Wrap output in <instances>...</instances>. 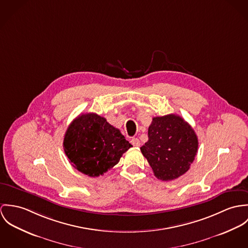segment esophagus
<instances>
[{
	"label": "esophagus",
	"instance_id": "obj_1",
	"mask_svg": "<svg viewBox=\"0 0 248 248\" xmlns=\"http://www.w3.org/2000/svg\"><path fill=\"white\" fill-rule=\"evenodd\" d=\"M131 143H132L134 146H136V147H139V146L140 145V140H139L138 138H132V139H131Z\"/></svg>",
	"mask_w": 248,
	"mask_h": 248
}]
</instances>
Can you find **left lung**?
I'll return each instance as SVG.
<instances>
[{"instance_id":"left-lung-1","label":"left lung","mask_w":248,"mask_h":248,"mask_svg":"<svg viewBox=\"0 0 248 248\" xmlns=\"http://www.w3.org/2000/svg\"><path fill=\"white\" fill-rule=\"evenodd\" d=\"M198 145L189 124L178 115L169 114L152 119L148 140L140 151L158 179L172 181L188 171Z\"/></svg>"}]
</instances>
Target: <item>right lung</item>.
<instances>
[{
    "instance_id": "right-lung-1",
    "label": "right lung",
    "mask_w": 248,
    "mask_h": 248,
    "mask_svg": "<svg viewBox=\"0 0 248 248\" xmlns=\"http://www.w3.org/2000/svg\"><path fill=\"white\" fill-rule=\"evenodd\" d=\"M132 145L121 131L96 113L79 115L63 139L69 163L89 177L104 175Z\"/></svg>"
}]
</instances>
